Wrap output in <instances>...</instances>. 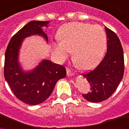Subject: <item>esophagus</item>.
Masks as SVG:
<instances>
[{
	"mask_svg": "<svg viewBox=\"0 0 129 129\" xmlns=\"http://www.w3.org/2000/svg\"><path fill=\"white\" fill-rule=\"evenodd\" d=\"M67 75H68V76H72V75H73V72L69 69V68H67Z\"/></svg>",
	"mask_w": 129,
	"mask_h": 129,
	"instance_id": "obj_1",
	"label": "esophagus"
}]
</instances>
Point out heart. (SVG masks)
Returning a JSON list of instances; mask_svg holds the SVG:
<instances>
[{
	"label": "heart",
	"instance_id": "b5f03b06",
	"mask_svg": "<svg viewBox=\"0 0 129 129\" xmlns=\"http://www.w3.org/2000/svg\"><path fill=\"white\" fill-rule=\"evenodd\" d=\"M59 42L54 44V50L60 60L65 59L70 52L77 67L91 70L101 61L106 47V36L99 26L89 23H70L58 33Z\"/></svg>",
	"mask_w": 129,
	"mask_h": 129
}]
</instances>
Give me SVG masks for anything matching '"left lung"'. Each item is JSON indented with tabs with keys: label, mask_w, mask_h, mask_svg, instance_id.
I'll return each instance as SVG.
<instances>
[{
	"label": "left lung",
	"mask_w": 129,
	"mask_h": 129,
	"mask_svg": "<svg viewBox=\"0 0 129 129\" xmlns=\"http://www.w3.org/2000/svg\"><path fill=\"white\" fill-rule=\"evenodd\" d=\"M107 52L95 69L82 75L90 86V91L83 94L87 101L101 102L111 96L121 81L124 72V57L121 43L116 34L105 27Z\"/></svg>",
	"instance_id": "8db88e82"
}]
</instances>
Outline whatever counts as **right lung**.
Wrapping results in <instances>:
<instances>
[{"label":"right lung","instance_id":"1","mask_svg":"<svg viewBox=\"0 0 129 129\" xmlns=\"http://www.w3.org/2000/svg\"><path fill=\"white\" fill-rule=\"evenodd\" d=\"M49 21H31L16 33L8 44L5 53L4 77L18 100L28 105H37L51 95L57 82L66 76L65 67L44 60L34 70L23 72L18 62V54L23 39L34 34L42 35L48 40L42 27Z\"/></svg>","mask_w":129,"mask_h":129}]
</instances>
